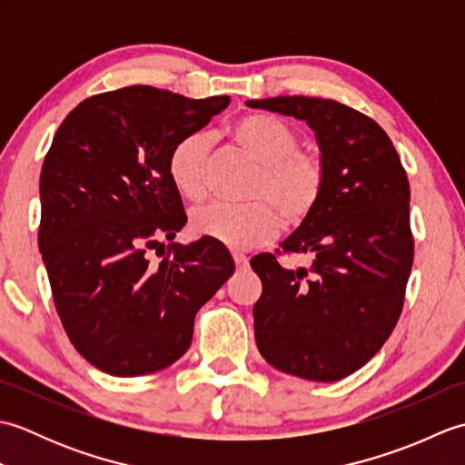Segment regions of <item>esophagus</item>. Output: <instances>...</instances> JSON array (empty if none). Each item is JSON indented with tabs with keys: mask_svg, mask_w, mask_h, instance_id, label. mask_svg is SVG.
<instances>
[{
	"mask_svg": "<svg viewBox=\"0 0 465 465\" xmlns=\"http://www.w3.org/2000/svg\"><path fill=\"white\" fill-rule=\"evenodd\" d=\"M233 262H235V268H238V270H245V268H248V255L235 252V253H233Z\"/></svg>",
	"mask_w": 465,
	"mask_h": 465,
	"instance_id": "34e87169",
	"label": "esophagus"
}]
</instances>
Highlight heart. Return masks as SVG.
Returning <instances> with one entry per match:
<instances>
[{
  "label": "heart",
  "mask_w": 465,
  "mask_h": 465,
  "mask_svg": "<svg viewBox=\"0 0 465 465\" xmlns=\"http://www.w3.org/2000/svg\"><path fill=\"white\" fill-rule=\"evenodd\" d=\"M232 142L258 165L245 207L207 205L192 213L190 227L232 250H252L272 242L282 225L300 227L318 210L328 172L320 153L300 150V135L275 115L253 112L230 127ZM210 135L180 137L167 155V175L182 197L202 202L207 193Z\"/></svg>",
  "instance_id": "heart-1"
}]
</instances>
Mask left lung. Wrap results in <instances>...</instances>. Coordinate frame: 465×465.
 Returning <instances> with one entry per match:
<instances>
[{
  "label": "left lung",
  "instance_id": "8db88e82",
  "mask_svg": "<svg viewBox=\"0 0 465 465\" xmlns=\"http://www.w3.org/2000/svg\"><path fill=\"white\" fill-rule=\"evenodd\" d=\"M245 104L308 124L328 172L320 207L282 243L312 253V268L285 270L272 253L250 262L262 280L255 343L275 370L338 381L400 320L413 263L408 175L388 134L353 107L303 95Z\"/></svg>",
  "mask_w": 465,
  "mask_h": 465
}]
</instances>
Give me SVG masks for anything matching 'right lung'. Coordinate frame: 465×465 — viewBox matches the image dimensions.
Segmentation results:
<instances>
[{"label":"right lung","instance_id":"1","mask_svg":"<svg viewBox=\"0 0 465 465\" xmlns=\"http://www.w3.org/2000/svg\"><path fill=\"white\" fill-rule=\"evenodd\" d=\"M227 104L130 85L87 97L54 135L39 177V252L67 338L97 370L132 378L180 360L197 310L233 273L210 238L160 243L187 222L167 155Z\"/></svg>","mask_w":465,"mask_h":465}]
</instances>
